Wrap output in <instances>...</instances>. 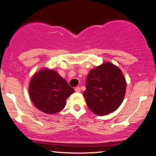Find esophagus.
Listing matches in <instances>:
<instances>
[{"label":"esophagus","mask_w":156,"mask_h":156,"mask_svg":"<svg viewBox=\"0 0 156 156\" xmlns=\"http://www.w3.org/2000/svg\"><path fill=\"white\" fill-rule=\"evenodd\" d=\"M75 91H76V92H80V88L79 87H76V89H75Z\"/></svg>","instance_id":"obj_1"}]
</instances>
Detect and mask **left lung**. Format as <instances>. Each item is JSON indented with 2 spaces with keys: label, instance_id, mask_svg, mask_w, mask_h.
<instances>
[{
  "label": "left lung",
  "instance_id": "8db88e82",
  "mask_svg": "<svg viewBox=\"0 0 156 156\" xmlns=\"http://www.w3.org/2000/svg\"><path fill=\"white\" fill-rule=\"evenodd\" d=\"M83 97L94 114L104 116L119 108L126 91V80L116 65L106 62L93 68L87 75Z\"/></svg>",
  "mask_w": 156,
  "mask_h": 156
}]
</instances>
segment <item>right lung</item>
<instances>
[{
  "label": "right lung",
  "mask_w": 156,
  "mask_h": 156,
  "mask_svg": "<svg viewBox=\"0 0 156 156\" xmlns=\"http://www.w3.org/2000/svg\"><path fill=\"white\" fill-rule=\"evenodd\" d=\"M31 101L37 109L48 114H57L66 105L74 89L56 71L43 68L31 77L28 86Z\"/></svg>",
  "instance_id": "obj_1"
}]
</instances>
